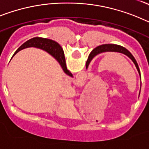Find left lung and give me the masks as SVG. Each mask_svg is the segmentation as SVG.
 I'll return each mask as SVG.
<instances>
[{"instance_id": "obj_1", "label": "left lung", "mask_w": 149, "mask_h": 149, "mask_svg": "<svg viewBox=\"0 0 149 149\" xmlns=\"http://www.w3.org/2000/svg\"><path fill=\"white\" fill-rule=\"evenodd\" d=\"M107 51H113V52H119V53H122L124 54L127 55L128 56L129 58L131 59L134 63L135 64L136 67V69H137L138 72H139V75H140V70H139V65H138L137 63H136V60L134 58L133 55L130 53V51H127L126 48H125L124 47L120 45H102L98 46V47H96L95 49L93 50V51L91 52L90 54H89V57H88L87 62H86V67L87 68L88 65H89V62L91 61V60L94 57L95 55L98 54L100 53H103V52H107ZM140 79H141V76H140Z\"/></svg>"}]
</instances>
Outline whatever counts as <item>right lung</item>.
<instances>
[{
    "label": "right lung",
    "mask_w": 149,
    "mask_h": 149,
    "mask_svg": "<svg viewBox=\"0 0 149 149\" xmlns=\"http://www.w3.org/2000/svg\"><path fill=\"white\" fill-rule=\"evenodd\" d=\"M29 47H36V48H41V49L47 51L48 53L52 55L59 62L64 72L67 74L68 75L72 77V74L67 69L64 52L62 49L61 46L58 43L56 42L55 41L40 37L33 38V39H29L28 41H27L23 45H22L18 48V50L15 51V53L14 54H15L17 52H18L21 50L24 49V48H29Z\"/></svg>",
    "instance_id": "1"
}]
</instances>
